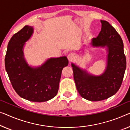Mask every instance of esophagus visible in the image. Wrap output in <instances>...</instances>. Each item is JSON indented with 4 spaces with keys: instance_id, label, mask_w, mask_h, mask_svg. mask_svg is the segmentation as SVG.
Returning <instances> with one entry per match:
<instances>
[{
    "instance_id": "1",
    "label": "esophagus",
    "mask_w": 130,
    "mask_h": 130,
    "mask_svg": "<svg viewBox=\"0 0 130 130\" xmlns=\"http://www.w3.org/2000/svg\"><path fill=\"white\" fill-rule=\"evenodd\" d=\"M75 58V54L73 53H70L68 55V59L69 61H72V60L74 59Z\"/></svg>"
}]
</instances>
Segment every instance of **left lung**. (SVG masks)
<instances>
[{"mask_svg": "<svg viewBox=\"0 0 130 130\" xmlns=\"http://www.w3.org/2000/svg\"><path fill=\"white\" fill-rule=\"evenodd\" d=\"M101 31L96 38H92L93 47H107V66L99 76L72 63L73 78L77 92L83 98L90 101H100L115 94L120 88L126 69V58L123 42L115 28L105 20H100Z\"/></svg>", "mask_w": 130, "mask_h": 130, "instance_id": "1", "label": "left lung"}]
</instances>
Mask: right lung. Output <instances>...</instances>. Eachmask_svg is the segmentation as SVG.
I'll use <instances>...</instances> for the list:
<instances>
[{
	"instance_id": "add662e5",
	"label": "right lung",
	"mask_w": 130,
	"mask_h": 130,
	"mask_svg": "<svg viewBox=\"0 0 130 130\" xmlns=\"http://www.w3.org/2000/svg\"><path fill=\"white\" fill-rule=\"evenodd\" d=\"M34 31L25 26L10 40L5 56V68L15 92L31 102H43L57 95L63 68L68 65L67 57L46 60L39 67L28 65L24 57L23 46Z\"/></svg>"
}]
</instances>
